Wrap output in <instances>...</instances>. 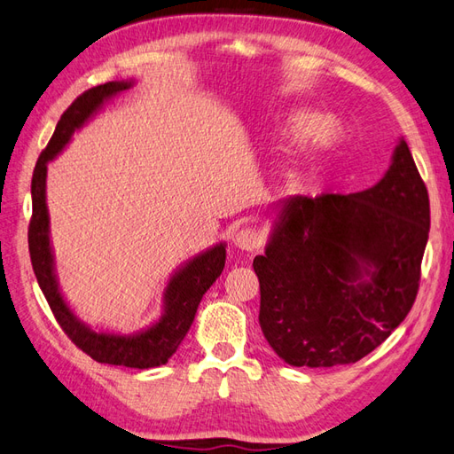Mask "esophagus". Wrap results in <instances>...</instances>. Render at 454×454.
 <instances>
[{"mask_svg": "<svg viewBox=\"0 0 454 454\" xmlns=\"http://www.w3.org/2000/svg\"><path fill=\"white\" fill-rule=\"evenodd\" d=\"M262 244V234L257 228H241L236 238H234V246L239 247L241 251H255Z\"/></svg>", "mask_w": 454, "mask_h": 454, "instance_id": "esophagus-1", "label": "esophagus"}]
</instances>
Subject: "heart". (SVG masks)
Instances as JSON below:
<instances>
[{"label": "heart", "mask_w": 454, "mask_h": 454, "mask_svg": "<svg viewBox=\"0 0 454 454\" xmlns=\"http://www.w3.org/2000/svg\"><path fill=\"white\" fill-rule=\"evenodd\" d=\"M319 114L308 112V110H300L290 114L286 121H284L280 133L286 137L290 141H300L305 137L313 149H326L331 146L339 133H336V125L329 120L318 121Z\"/></svg>", "instance_id": "b5f03b06"}]
</instances>
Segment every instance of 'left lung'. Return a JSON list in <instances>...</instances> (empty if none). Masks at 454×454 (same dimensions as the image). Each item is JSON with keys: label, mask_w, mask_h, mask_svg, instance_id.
Segmentation results:
<instances>
[{"label": "left lung", "mask_w": 454, "mask_h": 454, "mask_svg": "<svg viewBox=\"0 0 454 454\" xmlns=\"http://www.w3.org/2000/svg\"><path fill=\"white\" fill-rule=\"evenodd\" d=\"M270 223L253 269L261 331L284 362L356 364L406 319L429 236V197L404 137L373 187L290 197Z\"/></svg>", "instance_id": "obj_1"}]
</instances>
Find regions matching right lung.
<instances>
[{
    "label": "right lung",
    "mask_w": 454,
    "mask_h": 454,
    "mask_svg": "<svg viewBox=\"0 0 454 454\" xmlns=\"http://www.w3.org/2000/svg\"><path fill=\"white\" fill-rule=\"evenodd\" d=\"M133 84V79H125L94 87L82 92L61 115L33 174V185H30L33 220L28 228V249L38 286L69 339L100 364L149 370V367L164 365L185 339L205 292L223 275L226 241H218L213 247L197 253L195 257L187 259L172 272L162 292L160 317L146 325L145 329L133 333L94 329L89 323L81 321L67 300L63 298L56 272L54 247L50 241V213L46 205L48 164L61 154L69 145L73 133L84 128L102 110L104 104L118 97L120 92L131 89Z\"/></svg>",
    "instance_id": "obj_1"
}]
</instances>
